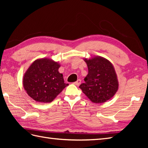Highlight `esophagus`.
<instances>
[{"label":"esophagus","mask_w":148,"mask_h":148,"mask_svg":"<svg viewBox=\"0 0 148 148\" xmlns=\"http://www.w3.org/2000/svg\"><path fill=\"white\" fill-rule=\"evenodd\" d=\"M81 81L80 79H77V81H76V82H74V84H75V85H76V86H79V84H81Z\"/></svg>","instance_id":"34e87169"}]
</instances>
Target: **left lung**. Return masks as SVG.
<instances>
[{
	"mask_svg": "<svg viewBox=\"0 0 148 148\" xmlns=\"http://www.w3.org/2000/svg\"><path fill=\"white\" fill-rule=\"evenodd\" d=\"M88 74L84 77L85 83L79 86L83 92L95 103L106 102L115 95L118 90V81L114 66L102 56L84 59Z\"/></svg>",
	"mask_w": 148,
	"mask_h": 148,
	"instance_id": "left-lung-1",
	"label": "left lung"
}]
</instances>
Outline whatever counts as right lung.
<instances>
[{
    "mask_svg": "<svg viewBox=\"0 0 148 148\" xmlns=\"http://www.w3.org/2000/svg\"><path fill=\"white\" fill-rule=\"evenodd\" d=\"M60 67L58 62L48 58L36 60L23 78V88L28 95L36 102H51L69 85L58 72Z\"/></svg>",
    "mask_w": 148,
    "mask_h": 148,
    "instance_id": "1",
    "label": "right lung"
}]
</instances>
